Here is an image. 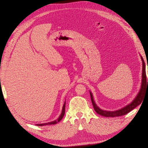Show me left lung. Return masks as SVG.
I'll list each match as a JSON object with an SVG mask.
<instances>
[{
	"label": "left lung",
	"mask_w": 148,
	"mask_h": 148,
	"mask_svg": "<svg viewBox=\"0 0 148 148\" xmlns=\"http://www.w3.org/2000/svg\"><path fill=\"white\" fill-rule=\"evenodd\" d=\"M141 60L143 62V69H142V80H141V89L138 94L133 101L130 103V104H128L125 107H123V108L114 110V111H109V110H104L100 109L99 107L97 106L96 102L93 99V95L91 91H89L91 96V99L92 104L93 105V107L95 109L96 112L101 115L104 116V117H119V116H122L125 115L130 112L131 110L133 109H135L136 107L138 105H140L142 102L143 100V97L145 96V93L146 91L148 89V78H146V65L145 62L143 60L142 56H141ZM148 69V68H147Z\"/></svg>",
	"instance_id": "1"
}]
</instances>
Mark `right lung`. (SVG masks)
Here are the masks:
<instances>
[{
	"label": "right lung",
	"instance_id": "obj_1",
	"mask_svg": "<svg viewBox=\"0 0 148 148\" xmlns=\"http://www.w3.org/2000/svg\"><path fill=\"white\" fill-rule=\"evenodd\" d=\"M65 101L64 102V104L63 105V107H62V112L60 115L59 116V117L57 119V120H53L52 122H48V123H40V124H36L38 126H44V125H54L56 124L57 122H59L60 121L63 119L64 114H65Z\"/></svg>",
	"mask_w": 148,
	"mask_h": 148
}]
</instances>
